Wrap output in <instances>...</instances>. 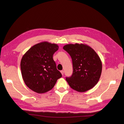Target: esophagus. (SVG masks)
Instances as JSON below:
<instances>
[{
	"mask_svg": "<svg viewBox=\"0 0 124 124\" xmlns=\"http://www.w3.org/2000/svg\"><path fill=\"white\" fill-rule=\"evenodd\" d=\"M60 72H61V74H62V75H63V74H64V71H63V70H62V71H60Z\"/></svg>",
	"mask_w": 124,
	"mask_h": 124,
	"instance_id": "34e87169",
	"label": "esophagus"
}]
</instances>
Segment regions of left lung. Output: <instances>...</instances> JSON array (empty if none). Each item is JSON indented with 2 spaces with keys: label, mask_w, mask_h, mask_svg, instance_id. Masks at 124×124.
I'll return each instance as SVG.
<instances>
[{
  "label": "left lung",
  "mask_w": 124,
  "mask_h": 124,
  "mask_svg": "<svg viewBox=\"0 0 124 124\" xmlns=\"http://www.w3.org/2000/svg\"><path fill=\"white\" fill-rule=\"evenodd\" d=\"M72 59L73 73L66 81L75 91L84 93L93 88L102 72V62L91 46L84 43L68 44L63 46Z\"/></svg>",
  "instance_id": "obj_1"
}]
</instances>
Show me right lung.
Listing matches in <instances>:
<instances>
[{
    "instance_id": "right-lung-1",
    "label": "right lung",
    "mask_w": 124,
    "mask_h": 124,
    "mask_svg": "<svg viewBox=\"0 0 124 124\" xmlns=\"http://www.w3.org/2000/svg\"><path fill=\"white\" fill-rule=\"evenodd\" d=\"M58 48L57 44L42 41L31 47L23 56L20 64L22 78L32 91L46 93L62 77L53 59Z\"/></svg>"
}]
</instances>
